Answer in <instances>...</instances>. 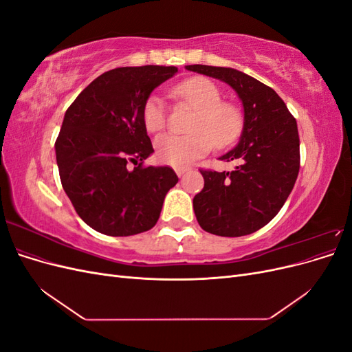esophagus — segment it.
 <instances>
[{"instance_id":"obj_1","label":"esophagus","mask_w":352,"mask_h":352,"mask_svg":"<svg viewBox=\"0 0 352 352\" xmlns=\"http://www.w3.org/2000/svg\"><path fill=\"white\" fill-rule=\"evenodd\" d=\"M188 167H175V172L177 176H184L186 172H188Z\"/></svg>"}]
</instances>
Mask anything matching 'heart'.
Returning <instances> with one entry per match:
<instances>
[{
  "mask_svg": "<svg viewBox=\"0 0 352 352\" xmlns=\"http://www.w3.org/2000/svg\"><path fill=\"white\" fill-rule=\"evenodd\" d=\"M175 98L195 109L189 135H163L155 141V154L164 164L185 167L207 155L212 145L226 148L235 144L242 132L243 116L236 104L221 101L217 85L202 76L180 82L170 89ZM142 120L150 133L162 132L167 123V107L160 95H151L144 104Z\"/></svg>",
  "mask_w": 352,
  "mask_h": 352,
  "instance_id": "obj_1",
  "label": "heart"
}]
</instances>
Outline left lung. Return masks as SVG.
Returning a JSON list of instances; mask_svg holds the SVG:
<instances>
[{
  "label": "left lung",
  "mask_w": 352,
  "mask_h": 352,
  "mask_svg": "<svg viewBox=\"0 0 352 352\" xmlns=\"http://www.w3.org/2000/svg\"><path fill=\"white\" fill-rule=\"evenodd\" d=\"M186 69L229 83L243 104L241 141L220 157L241 164L232 172L199 170L204 188L194 197L197 220L212 235H250L278 214L295 185L300 172L296 120L278 94L248 74L202 65Z\"/></svg>",
  "instance_id": "left-lung-1"
}]
</instances>
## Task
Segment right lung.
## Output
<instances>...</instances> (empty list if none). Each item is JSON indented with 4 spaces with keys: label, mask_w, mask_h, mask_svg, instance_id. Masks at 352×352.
I'll return each mask as SVG.
<instances>
[{
    "label": "right lung",
    "mask_w": 352,
    "mask_h": 352,
    "mask_svg": "<svg viewBox=\"0 0 352 352\" xmlns=\"http://www.w3.org/2000/svg\"><path fill=\"white\" fill-rule=\"evenodd\" d=\"M176 72L173 66L109 70L67 109L56 141L60 180L94 230L129 236L155 226L179 179L172 167L144 166L154 148L142 110L150 94Z\"/></svg>",
    "instance_id": "add662e5"
}]
</instances>
